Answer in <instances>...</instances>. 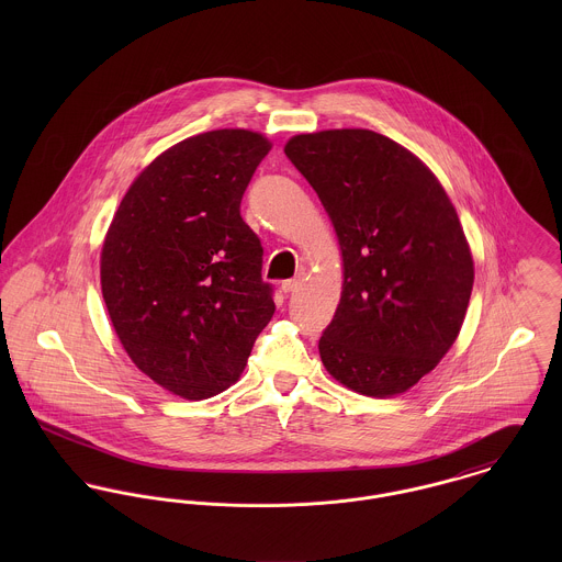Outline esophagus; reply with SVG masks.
<instances>
[{
    "label": "esophagus",
    "mask_w": 562,
    "mask_h": 562,
    "mask_svg": "<svg viewBox=\"0 0 562 562\" xmlns=\"http://www.w3.org/2000/svg\"><path fill=\"white\" fill-rule=\"evenodd\" d=\"M303 285V274H299V277H294V279H290V281H283V285H281V290L285 292V294H290V292H294V290H299Z\"/></svg>",
    "instance_id": "esophagus-1"
}]
</instances>
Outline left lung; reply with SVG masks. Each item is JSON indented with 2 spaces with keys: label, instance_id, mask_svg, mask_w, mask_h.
<instances>
[{
  "label": "left lung",
  "instance_id": "obj_1",
  "mask_svg": "<svg viewBox=\"0 0 562 562\" xmlns=\"http://www.w3.org/2000/svg\"><path fill=\"white\" fill-rule=\"evenodd\" d=\"M285 156L321 196L344 259L322 363L357 394H402L465 321L474 259L457 210L424 161L370 130L301 134Z\"/></svg>",
  "mask_w": 562,
  "mask_h": 562
}]
</instances>
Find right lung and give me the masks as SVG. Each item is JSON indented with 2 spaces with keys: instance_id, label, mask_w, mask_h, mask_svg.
<instances>
[{
  "instance_id": "obj_1",
  "label": "right lung",
  "mask_w": 562,
  "mask_h": 562,
  "mask_svg": "<svg viewBox=\"0 0 562 562\" xmlns=\"http://www.w3.org/2000/svg\"><path fill=\"white\" fill-rule=\"evenodd\" d=\"M270 147L248 130L177 143L136 177L103 240L101 292L125 352L186 401L236 383L274 314L261 241L240 216Z\"/></svg>"
}]
</instances>
